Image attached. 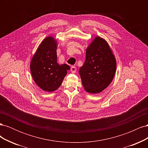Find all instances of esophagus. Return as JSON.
Wrapping results in <instances>:
<instances>
[{"label":"esophagus","instance_id":"1","mask_svg":"<svg viewBox=\"0 0 148 148\" xmlns=\"http://www.w3.org/2000/svg\"><path fill=\"white\" fill-rule=\"evenodd\" d=\"M70 71H71V73H74L76 72V71H77V68H76L75 66H71V69H70Z\"/></svg>","mask_w":148,"mask_h":148}]
</instances>
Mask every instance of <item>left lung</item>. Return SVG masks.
<instances>
[{
	"label": "left lung",
	"mask_w": 148,
	"mask_h": 148,
	"mask_svg": "<svg viewBox=\"0 0 148 148\" xmlns=\"http://www.w3.org/2000/svg\"><path fill=\"white\" fill-rule=\"evenodd\" d=\"M116 60L109 44L96 37L86 51V59L79 69L83 86L90 93L101 92L112 81Z\"/></svg>",
	"instance_id": "obj_1"
}]
</instances>
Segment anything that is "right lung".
<instances>
[{
	"instance_id": "1",
	"label": "right lung",
	"mask_w": 148,
	"mask_h": 148,
	"mask_svg": "<svg viewBox=\"0 0 148 148\" xmlns=\"http://www.w3.org/2000/svg\"><path fill=\"white\" fill-rule=\"evenodd\" d=\"M57 42L52 37L46 38L40 44L31 61L30 69L34 81L42 90L52 92L61 85L70 68L57 62Z\"/></svg>"
}]
</instances>
